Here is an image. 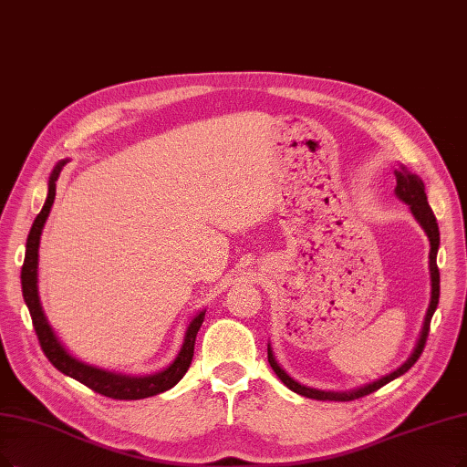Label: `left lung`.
Listing matches in <instances>:
<instances>
[{
	"mask_svg": "<svg viewBox=\"0 0 467 467\" xmlns=\"http://www.w3.org/2000/svg\"><path fill=\"white\" fill-rule=\"evenodd\" d=\"M395 176H397L395 195L402 202L408 204L410 211H412V214H414V218L418 220V223L423 228V232H425V235L429 239V245H431V249H429V277H431V298H429V306H427L425 318H423V324H421V329H420V335H418V341H416L412 352H410V357L395 371H390V374L383 376L378 381H371V383H368L364 387L352 389V390H322V389H312V387H306L303 383L295 381L287 374V371L277 364L274 352H272V347L268 343V362H270L272 369L275 371V376L282 379V383L285 387H289L293 393H296V395L306 397V399H314V400H339V402L357 400L360 397H366L369 393H374V390L381 389L389 381H393V379L400 378L402 374H406V371L418 362L420 354L423 352V347H425V341H427V333H429V326H431V318H433V314L437 310L439 293H441V275H439V268H437V253H439L441 237H439L437 218H435L431 207H429V202H427L425 185H423L421 178L410 172L406 166H402V164H400L399 171H395Z\"/></svg>",
	"mask_w": 467,
	"mask_h": 467,
	"instance_id": "1",
	"label": "left lung"
}]
</instances>
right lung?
<instances>
[{
    "instance_id": "1",
    "label": "right lung",
    "mask_w": 467,
    "mask_h": 467,
    "mask_svg": "<svg viewBox=\"0 0 467 467\" xmlns=\"http://www.w3.org/2000/svg\"><path fill=\"white\" fill-rule=\"evenodd\" d=\"M68 161H59L57 166H55L49 182H47V197L40 214L36 216L28 239H26V254H25V265L21 270V284H23V296L25 303L28 306V312L32 316V324L36 329V335H38L40 347L47 360L57 368L61 374L77 379L89 387L91 390H96L99 395H105L109 399H117V400H140L147 397H155L159 393H164V390L172 389L188 371L192 360H193V347H195V337L197 331L204 320V312L201 310L195 318L190 322V326L185 327L183 335V343L176 354V358L166 366L161 371H155V374L149 376H128V374H119V371H110L103 369L99 366H91L82 360H78L61 345V341L55 335L53 327L49 326L42 303H40V295H38V249H40V237L44 223L49 216L51 204L55 201V182H57L63 166Z\"/></svg>"
}]
</instances>
